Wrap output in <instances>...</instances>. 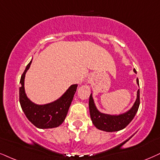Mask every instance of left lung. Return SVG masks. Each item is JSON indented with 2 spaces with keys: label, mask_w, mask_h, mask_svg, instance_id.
Wrapping results in <instances>:
<instances>
[{
  "label": "left lung",
  "mask_w": 160,
  "mask_h": 160,
  "mask_svg": "<svg viewBox=\"0 0 160 160\" xmlns=\"http://www.w3.org/2000/svg\"><path fill=\"white\" fill-rule=\"evenodd\" d=\"M133 71L137 73V71L133 69ZM137 84H139V79H137ZM140 99H139V90L137 91V98L134 104L130 110L127 113L121 114L119 116H112L100 113L96 109L93 99H92V94H90L89 99V109L90 118L95 125L96 128L102 131L107 132L118 131L120 130L124 129L128 124L133 120L139 109Z\"/></svg>",
  "instance_id": "1"
}]
</instances>
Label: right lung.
<instances>
[{
	"label": "right lung",
	"mask_w": 160,
	"mask_h": 160,
	"mask_svg": "<svg viewBox=\"0 0 160 160\" xmlns=\"http://www.w3.org/2000/svg\"><path fill=\"white\" fill-rule=\"evenodd\" d=\"M31 63L32 61L27 64L20 81L21 86L19 88V101L21 108L27 119L35 127L42 129L58 127L66 118L78 85H71L62 97L52 103L44 105L32 103L27 97L24 91L25 74L30 67Z\"/></svg>",
	"instance_id": "1"
}]
</instances>
